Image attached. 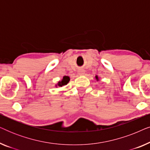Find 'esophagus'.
<instances>
[{"mask_svg":"<svg viewBox=\"0 0 150 150\" xmlns=\"http://www.w3.org/2000/svg\"><path fill=\"white\" fill-rule=\"evenodd\" d=\"M84 73H85V71L83 69H80V70H79V74L80 75H83Z\"/></svg>","mask_w":150,"mask_h":150,"instance_id":"obj_1","label":"esophagus"}]
</instances>
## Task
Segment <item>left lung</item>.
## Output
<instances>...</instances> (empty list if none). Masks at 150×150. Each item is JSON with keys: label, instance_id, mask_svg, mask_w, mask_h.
I'll return each instance as SVG.
<instances>
[{"label": "left lung", "instance_id": "obj_1", "mask_svg": "<svg viewBox=\"0 0 150 150\" xmlns=\"http://www.w3.org/2000/svg\"><path fill=\"white\" fill-rule=\"evenodd\" d=\"M96 79H98V78L97 76H96Z\"/></svg>", "mask_w": 150, "mask_h": 150}]
</instances>
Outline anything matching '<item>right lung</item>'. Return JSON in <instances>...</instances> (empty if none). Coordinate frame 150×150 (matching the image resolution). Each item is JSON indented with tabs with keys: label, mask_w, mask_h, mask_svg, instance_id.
<instances>
[{
	"label": "right lung",
	"mask_w": 150,
	"mask_h": 150,
	"mask_svg": "<svg viewBox=\"0 0 150 150\" xmlns=\"http://www.w3.org/2000/svg\"><path fill=\"white\" fill-rule=\"evenodd\" d=\"M69 81V78L68 76H63L62 81L59 82L58 85H58L59 87H62L63 85H67Z\"/></svg>",
	"instance_id": "1"
}]
</instances>
